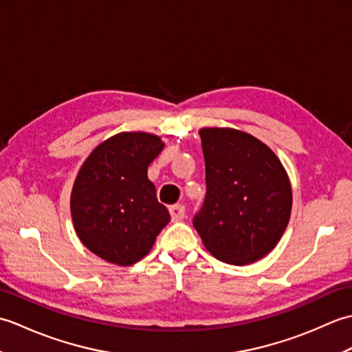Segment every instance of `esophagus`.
I'll return each instance as SVG.
<instances>
[{
	"label": "esophagus",
	"mask_w": 352,
	"mask_h": 352,
	"mask_svg": "<svg viewBox=\"0 0 352 352\" xmlns=\"http://www.w3.org/2000/svg\"><path fill=\"white\" fill-rule=\"evenodd\" d=\"M169 213H170V219L172 222H178L184 218V206L182 204H175L169 207Z\"/></svg>",
	"instance_id": "34e87169"
}]
</instances>
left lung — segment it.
<instances>
[{
    "instance_id": "1",
    "label": "left lung",
    "mask_w": 352,
    "mask_h": 352,
    "mask_svg": "<svg viewBox=\"0 0 352 352\" xmlns=\"http://www.w3.org/2000/svg\"><path fill=\"white\" fill-rule=\"evenodd\" d=\"M199 136L207 193L193 227L218 260L251 265L275 248L289 223L287 172L272 149L250 133L206 126Z\"/></svg>"
}]
</instances>
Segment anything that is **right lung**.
<instances>
[{
    "label": "right lung",
    "mask_w": 352,
    "mask_h": 352,
    "mask_svg": "<svg viewBox=\"0 0 352 352\" xmlns=\"http://www.w3.org/2000/svg\"><path fill=\"white\" fill-rule=\"evenodd\" d=\"M163 148L153 133L122 131L101 142L81 164L71 192L74 228L81 243L109 263H138L170 219L148 178Z\"/></svg>",
    "instance_id": "right-lung-1"
}]
</instances>
